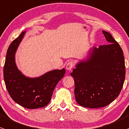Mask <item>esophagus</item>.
I'll return each instance as SVG.
<instances>
[{"mask_svg": "<svg viewBox=\"0 0 129 129\" xmlns=\"http://www.w3.org/2000/svg\"><path fill=\"white\" fill-rule=\"evenodd\" d=\"M73 66H74V63H73V62L70 61L66 65V69H67V70H71L72 69H73Z\"/></svg>", "mask_w": 129, "mask_h": 129, "instance_id": "34e87169", "label": "esophagus"}]
</instances>
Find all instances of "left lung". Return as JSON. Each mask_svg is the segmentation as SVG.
Masks as SVG:
<instances>
[{
    "mask_svg": "<svg viewBox=\"0 0 129 129\" xmlns=\"http://www.w3.org/2000/svg\"><path fill=\"white\" fill-rule=\"evenodd\" d=\"M102 32L109 44L93 48L89 57L78 62L70 73L76 102L86 108L111 104L121 92L125 80L122 49L110 33Z\"/></svg>",
    "mask_w": 129,
    "mask_h": 129,
    "instance_id": "obj_1",
    "label": "left lung"
}]
</instances>
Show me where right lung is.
Returning a JSON list of instances; mask_svg holds the SVG:
<instances>
[{"label": "right lung", "mask_w": 129, "mask_h": 129, "mask_svg": "<svg viewBox=\"0 0 129 129\" xmlns=\"http://www.w3.org/2000/svg\"><path fill=\"white\" fill-rule=\"evenodd\" d=\"M25 33L24 31L14 40L7 50L4 67V78L7 89L15 102L24 108H42L49 104L53 90L64 76L65 69L54 70L37 78H29L18 70L15 53Z\"/></svg>", "instance_id": "1"}]
</instances>
